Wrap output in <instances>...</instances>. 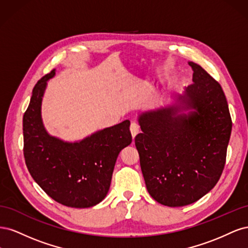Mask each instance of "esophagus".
<instances>
[{"instance_id": "1", "label": "esophagus", "mask_w": 248, "mask_h": 248, "mask_svg": "<svg viewBox=\"0 0 248 248\" xmlns=\"http://www.w3.org/2000/svg\"><path fill=\"white\" fill-rule=\"evenodd\" d=\"M139 131H140V126L137 123H134V122L131 123V125H130V132H131V136H132L133 139L136 138V136L139 133Z\"/></svg>"}]
</instances>
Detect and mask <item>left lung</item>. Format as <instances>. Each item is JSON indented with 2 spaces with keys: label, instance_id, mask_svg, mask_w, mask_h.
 <instances>
[{
  "label": "left lung",
  "instance_id": "8db88e82",
  "mask_svg": "<svg viewBox=\"0 0 248 248\" xmlns=\"http://www.w3.org/2000/svg\"><path fill=\"white\" fill-rule=\"evenodd\" d=\"M188 64L193 84L170 106L141 112L142 132L134 139L148 192L169 207L192 204L216 185L232 132L220 85L200 65Z\"/></svg>",
  "mask_w": 248,
  "mask_h": 248
}]
</instances>
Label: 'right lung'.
Masks as SVG:
<instances>
[{"instance_id": "1", "label": "right lung", "mask_w": 248, "mask_h": 248, "mask_svg": "<svg viewBox=\"0 0 248 248\" xmlns=\"http://www.w3.org/2000/svg\"><path fill=\"white\" fill-rule=\"evenodd\" d=\"M44 76L33 89L22 119L24 155L30 174L48 196L64 206L93 207L107 197L119 153L132 141L129 120L108 127L81 140L65 141L46 131L41 118Z\"/></svg>"}]
</instances>
